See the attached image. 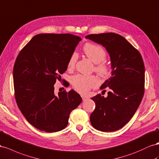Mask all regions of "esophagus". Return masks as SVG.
I'll return each instance as SVG.
<instances>
[{
  "label": "esophagus",
  "instance_id": "1",
  "mask_svg": "<svg viewBox=\"0 0 159 159\" xmlns=\"http://www.w3.org/2000/svg\"><path fill=\"white\" fill-rule=\"evenodd\" d=\"M81 98H82V100L84 101L85 100H86L87 98H88V97L86 96H85V95H81Z\"/></svg>",
  "mask_w": 159,
  "mask_h": 159
}]
</instances>
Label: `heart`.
<instances>
[{"label":"heart","instance_id":"heart-1","mask_svg":"<svg viewBox=\"0 0 159 159\" xmlns=\"http://www.w3.org/2000/svg\"><path fill=\"white\" fill-rule=\"evenodd\" d=\"M85 55L95 64L94 71L102 77L108 76L110 74V66L106 61V53L104 48L99 45L86 43L83 48ZM78 55L73 52L67 61L68 69L72 70L75 66ZM71 83L74 88L81 93H87L89 90L96 88L99 85V80L95 75H84L78 74L72 77Z\"/></svg>","mask_w":159,"mask_h":159}]
</instances>
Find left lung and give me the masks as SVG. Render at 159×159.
I'll return each instance as SVG.
<instances>
[{"label": "left lung", "mask_w": 159, "mask_h": 159, "mask_svg": "<svg viewBox=\"0 0 159 159\" xmlns=\"http://www.w3.org/2000/svg\"><path fill=\"white\" fill-rule=\"evenodd\" d=\"M86 39L101 44L111 60V77L100 87L109 88L108 96L92 98L96 108L90 122L96 129L113 132L122 128L135 114L144 96V65L139 51L125 38L114 33L92 34Z\"/></svg>", "instance_id": "8db88e82"}]
</instances>
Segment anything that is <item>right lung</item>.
Returning a JSON list of instances; mask_svg holds the SVG:
<instances>
[{"label":"right lung","mask_w":159,"mask_h":159,"mask_svg":"<svg viewBox=\"0 0 159 159\" xmlns=\"http://www.w3.org/2000/svg\"><path fill=\"white\" fill-rule=\"evenodd\" d=\"M81 39L72 34H38L20 51L13 68L16 104L37 129L54 132L68 124L71 111L82 99L74 90L54 93V84Z\"/></svg>","instance_id":"obj_1"}]
</instances>
